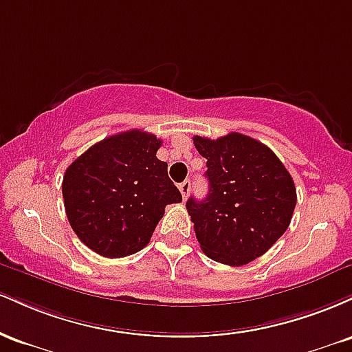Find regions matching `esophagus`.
<instances>
[{
  "label": "esophagus",
  "instance_id": "34e87169",
  "mask_svg": "<svg viewBox=\"0 0 352 352\" xmlns=\"http://www.w3.org/2000/svg\"><path fill=\"white\" fill-rule=\"evenodd\" d=\"M190 187H192V184H190V180H184V182H182V184L179 185L180 193H182V197H184V200L187 199V197H188V193H190Z\"/></svg>",
  "mask_w": 352,
  "mask_h": 352
}]
</instances>
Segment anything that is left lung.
<instances>
[{
  "label": "left lung",
  "instance_id": "1",
  "mask_svg": "<svg viewBox=\"0 0 352 352\" xmlns=\"http://www.w3.org/2000/svg\"><path fill=\"white\" fill-rule=\"evenodd\" d=\"M193 144L207 159L210 184L207 199L187 200L197 240L212 260L243 266L268 252L289 227L294 182L272 148L248 135H195Z\"/></svg>",
  "mask_w": 352,
  "mask_h": 352
}]
</instances>
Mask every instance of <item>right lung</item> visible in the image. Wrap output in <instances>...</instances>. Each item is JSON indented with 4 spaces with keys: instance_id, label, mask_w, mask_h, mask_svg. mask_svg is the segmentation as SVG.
I'll return each mask as SVG.
<instances>
[{
    "instance_id": "obj_1",
    "label": "right lung",
    "mask_w": 352,
    "mask_h": 352,
    "mask_svg": "<svg viewBox=\"0 0 352 352\" xmlns=\"http://www.w3.org/2000/svg\"><path fill=\"white\" fill-rule=\"evenodd\" d=\"M162 140L132 129L94 144L67 167L63 199L72 230L106 258L134 254L148 245L165 207L182 201L157 159Z\"/></svg>"
}]
</instances>
